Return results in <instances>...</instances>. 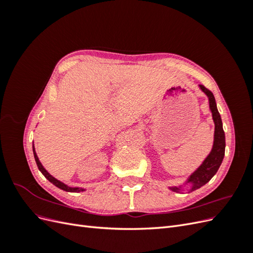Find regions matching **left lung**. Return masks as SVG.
I'll return each mask as SVG.
<instances>
[{"label":"left lung","mask_w":253,"mask_h":253,"mask_svg":"<svg viewBox=\"0 0 253 253\" xmlns=\"http://www.w3.org/2000/svg\"><path fill=\"white\" fill-rule=\"evenodd\" d=\"M200 88L209 99V108L212 113V118L214 122V140L210 154L206 157L203 164L189 176V178L185 182V185L191 186L189 192L200 189L216 174L218 168L220 167L221 163H223L226 147L223 122H221L220 115L217 111L215 98H214L211 91L208 88H206L204 85H200ZM181 186L170 187V190H172L173 192H181Z\"/></svg>","instance_id":"8db88e82"}]
</instances>
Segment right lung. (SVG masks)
Listing matches in <instances>:
<instances>
[{
	"label": "right lung",
	"mask_w": 253,
	"mask_h": 253,
	"mask_svg": "<svg viewBox=\"0 0 253 253\" xmlns=\"http://www.w3.org/2000/svg\"><path fill=\"white\" fill-rule=\"evenodd\" d=\"M33 151H34V156H35V160H36V163H37V166H38V168H39V170L41 171V173L45 176V177H46L52 185H55L56 187H58L59 189H61V190H64V191H66V192H82V191H85L84 190L83 188H78V187H70V186H67V185H65V183H63L62 181H60V180H58V179H56L55 177H53V176H51L46 170L44 169V167L42 166V164L40 163V160H39V158H38V156H37V153H36V150H35V147H33Z\"/></svg>",
	"instance_id": "add662e5"
}]
</instances>
